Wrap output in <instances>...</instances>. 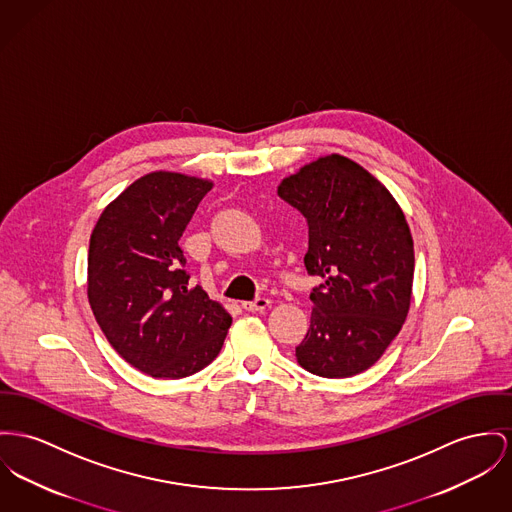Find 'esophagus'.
Returning a JSON list of instances; mask_svg holds the SVG:
<instances>
[{
    "label": "esophagus",
    "instance_id": "1",
    "mask_svg": "<svg viewBox=\"0 0 512 512\" xmlns=\"http://www.w3.org/2000/svg\"><path fill=\"white\" fill-rule=\"evenodd\" d=\"M268 307H270V301L264 299V297H260L256 301H250V303H242V308L248 310V312H262V310H266Z\"/></svg>",
    "mask_w": 512,
    "mask_h": 512
}]
</instances>
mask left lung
Wrapping results in <instances>:
<instances>
[{"instance_id":"8db88e82","label":"left lung","mask_w":512,"mask_h":512,"mask_svg":"<svg viewBox=\"0 0 512 512\" xmlns=\"http://www.w3.org/2000/svg\"><path fill=\"white\" fill-rule=\"evenodd\" d=\"M308 225L305 266L322 283L297 361L312 375L347 378L373 367L408 316L413 240L392 194L355 161L328 155L277 186Z\"/></svg>"}]
</instances>
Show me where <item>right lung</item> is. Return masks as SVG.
<instances>
[{"mask_svg":"<svg viewBox=\"0 0 512 512\" xmlns=\"http://www.w3.org/2000/svg\"><path fill=\"white\" fill-rule=\"evenodd\" d=\"M213 182L149 172L106 205L89 242L87 295L106 340L137 371L184 378L221 351L231 314L190 273L178 240Z\"/></svg>","mask_w":512,"mask_h":512,"instance_id":"add662e5","label":"right lung"}]
</instances>
